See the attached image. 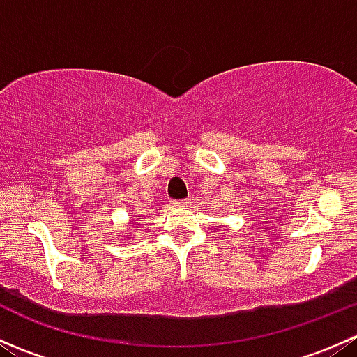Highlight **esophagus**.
Here are the masks:
<instances>
[{"label":"esophagus","instance_id":"esophagus-1","mask_svg":"<svg viewBox=\"0 0 357 357\" xmlns=\"http://www.w3.org/2000/svg\"><path fill=\"white\" fill-rule=\"evenodd\" d=\"M174 204H176V205H181V207H183V205H188L190 200H176Z\"/></svg>","mask_w":357,"mask_h":357}]
</instances>
